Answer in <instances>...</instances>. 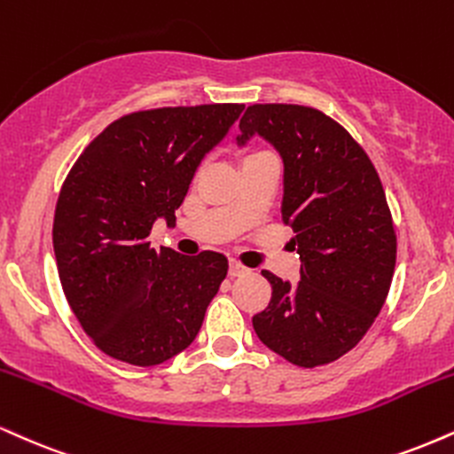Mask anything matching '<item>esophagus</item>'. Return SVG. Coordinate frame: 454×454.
<instances>
[{
  "mask_svg": "<svg viewBox=\"0 0 454 454\" xmlns=\"http://www.w3.org/2000/svg\"><path fill=\"white\" fill-rule=\"evenodd\" d=\"M245 272H249V269H245L241 262L237 260H231V266H228V275L231 277H241Z\"/></svg>",
  "mask_w": 454,
  "mask_h": 454,
  "instance_id": "esophagus-1",
  "label": "esophagus"
}]
</instances>
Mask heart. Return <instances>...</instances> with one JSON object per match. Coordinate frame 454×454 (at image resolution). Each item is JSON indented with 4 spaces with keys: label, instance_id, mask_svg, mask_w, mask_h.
Segmentation results:
<instances>
[{
    "label": "heart",
    "instance_id": "heart-1",
    "mask_svg": "<svg viewBox=\"0 0 454 454\" xmlns=\"http://www.w3.org/2000/svg\"><path fill=\"white\" fill-rule=\"evenodd\" d=\"M254 154H260V152H254ZM254 154H249V156H254Z\"/></svg>",
    "mask_w": 454,
    "mask_h": 454
}]
</instances>
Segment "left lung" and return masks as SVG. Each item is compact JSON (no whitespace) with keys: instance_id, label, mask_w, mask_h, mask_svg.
Wrapping results in <instances>:
<instances>
[{"instance_id":"obj_1","label":"left lung","mask_w":454,"mask_h":454,"mask_svg":"<svg viewBox=\"0 0 454 454\" xmlns=\"http://www.w3.org/2000/svg\"><path fill=\"white\" fill-rule=\"evenodd\" d=\"M245 144L258 133L283 158V223L294 231L300 281L262 270L272 287L255 334L300 368L336 362L374 324L395 270L397 237L379 173L351 133L324 112L260 103L243 114Z\"/></svg>"}]
</instances>
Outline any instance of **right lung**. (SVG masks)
<instances>
[{"mask_svg":"<svg viewBox=\"0 0 454 454\" xmlns=\"http://www.w3.org/2000/svg\"><path fill=\"white\" fill-rule=\"evenodd\" d=\"M243 103L141 109L114 120L65 177L52 223L59 279L89 338L109 357L156 365L199 334L228 272L217 251L179 255L147 241L175 222L196 167Z\"/></svg>","mask_w":454,"mask_h":454,"instance_id":"add662e5","label":"right lung"}]
</instances>
